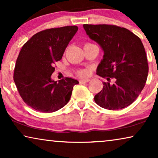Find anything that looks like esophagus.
I'll return each mask as SVG.
<instances>
[{"label":"esophagus","instance_id":"1","mask_svg":"<svg viewBox=\"0 0 158 158\" xmlns=\"http://www.w3.org/2000/svg\"><path fill=\"white\" fill-rule=\"evenodd\" d=\"M89 81H90L89 79H82V80H80L79 83L81 84H83V83H88V82H89Z\"/></svg>","mask_w":158,"mask_h":158}]
</instances>
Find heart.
Wrapping results in <instances>:
<instances>
[{
  "label": "heart",
  "instance_id": "b5f03b06",
  "mask_svg": "<svg viewBox=\"0 0 158 158\" xmlns=\"http://www.w3.org/2000/svg\"><path fill=\"white\" fill-rule=\"evenodd\" d=\"M88 44H90V43H85V46ZM90 69H81V70H77V75H79L80 77H85V76H88V75L90 74Z\"/></svg>",
  "mask_w": 158,
  "mask_h": 158
}]
</instances>
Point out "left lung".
<instances>
[{
  "label": "left lung",
  "instance_id": "1",
  "mask_svg": "<svg viewBox=\"0 0 158 158\" xmlns=\"http://www.w3.org/2000/svg\"><path fill=\"white\" fill-rule=\"evenodd\" d=\"M86 34L102 47L104 55L96 70L107 80L94 97L97 104L109 110L131 104L143 89L149 67L140 39L124 27L109 24H83ZM115 82L110 84V80Z\"/></svg>",
  "mask_w": 158,
  "mask_h": 158
}]
</instances>
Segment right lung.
Returning <instances> with one entry per match:
<instances>
[{"label":"right lung","mask_w":158,"mask_h":158,"mask_svg":"<svg viewBox=\"0 0 158 158\" xmlns=\"http://www.w3.org/2000/svg\"><path fill=\"white\" fill-rule=\"evenodd\" d=\"M77 26L48 29L34 34L21 48L14 68V81L21 98L28 106L43 113L64 106L76 80L65 77L52 81L55 62L62 59L76 33Z\"/></svg>","instance_id":"1"}]
</instances>
